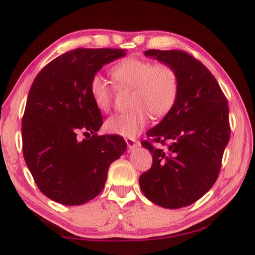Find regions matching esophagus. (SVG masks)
Listing matches in <instances>:
<instances>
[{
  "label": "esophagus",
  "instance_id": "esophagus-1",
  "mask_svg": "<svg viewBox=\"0 0 255 255\" xmlns=\"http://www.w3.org/2000/svg\"><path fill=\"white\" fill-rule=\"evenodd\" d=\"M125 140H126L127 147L130 149V150L137 148L138 145H139V141H138L137 139H134V138H126Z\"/></svg>",
  "mask_w": 255,
  "mask_h": 255
}]
</instances>
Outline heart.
<instances>
[{
	"label": "heart",
	"instance_id": "obj_1",
	"mask_svg": "<svg viewBox=\"0 0 255 255\" xmlns=\"http://www.w3.org/2000/svg\"><path fill=\"white\" fill-rule=\"evenodd\" d=\"M112 75L121 88L131 89V108L107 119L105 127L112 133L127 138L137 136L150 115L154 119L166 116L177 101L180 78L176 69L169 63L129 57L113 67ZM90 92L101 111L111 110L115 93L102 75L92 78Z\"/></svg>",
	"mask_w": 255,
	"mask_h": 255
}]
</instances>
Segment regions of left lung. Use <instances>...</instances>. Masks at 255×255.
<instances>
[{"label": "left lung", "mask_w": 255, "mask_h": 255, "mask_svg": "<svg viewBox=\"0 0 255 255\" xmlns=\"http://www.w3.org/2000/svg\"><path fill=\"white\" fill-rule=\"evenodd\" d=\"M144 55L176 69L180 91L173 110L147 132L150 140L141 141L152 165L139 177L140 188L161 207H185L217 181L230 139L228 101L209 70L189 53L150 49Z\"/></svg>", "instance_id": "8db88e82"}]
</instances>
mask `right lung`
<instances>
[{
    "mask_svg": "<svg viewBox=\"0 0 255 255\" xmlns=\"http://www.w3.org/2000/svg\"><path fill=\"white\" fill-rule=\"evenodd\" d=\"M125 49L77 48L53 59L31 84L21 119L23 154L40 192L67 206L82 205L104 188L107 172L126 151L125 140L99 136L100 108L92 78ZM92 133L83 140L78 133Z\"/></svg>",
    "mask_w": 255,
    "mask_h": 255,
    "instance_id": "obj_1",
    "label": "right lung"
}]
</instances>
